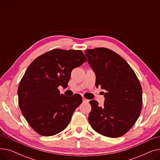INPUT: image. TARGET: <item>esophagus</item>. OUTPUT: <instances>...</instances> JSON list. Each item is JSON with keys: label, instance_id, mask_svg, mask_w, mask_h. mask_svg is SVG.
Returning a JSON list of instances; mask_svg holds the SVG:
<instances>
[{"label": "esophagus", "instance_id": "obj_1", "mask_svg": "<svg viewBox=\"0 0 160 160\" xmlns=\"http://www.w3.org/2000/svg\"><path fill=\"white\" fill-rule=\"evenodd\" d=\"M82 100H83V102H89V100L88 99H86L84 97H82Z\"/></svg>", "mask_w": 160, "mask_h": 160}]
</instances>
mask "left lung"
Instances as JSON below:
<instances>
[{
  "mask_svg": "<svg viewBox=\"0 0 160 160\" xmlns=\"http://www.w3.org/2000/svg\"><path fill=\"white\" fill-rule=\"evenodd\" d=\"M88 62L96 74V87L106 91L104 106L90 100L89 122L97 133L116 138L136 123L142 104V88L136 73L118 54L106 48L86 49Z\"/></svg>",
  "mask_w": 160,
  "mask_h": 160,
  "instance_id": "1",
  "label": "left lung"
}]
</instances>
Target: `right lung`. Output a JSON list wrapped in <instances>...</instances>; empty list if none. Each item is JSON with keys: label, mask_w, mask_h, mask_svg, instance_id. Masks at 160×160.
Masks as SVG:
<instances>
[{"label": "right lung", "mask_w": 160, "mask_h": 160, "mask_svg": "<svg viewBox=\"0 0 160 160\" xmlns=\"http://www.w3.org/2000/svg\"><path fill=\"white\" fill-rule=\"evenodd\" d=\"M86 60L81 50L57 48L39 56L28 67L18 88L19 105L39 135L54 136L68 126L82 98L79 94L61 95L58 88H66L72 70Z\"/></svg>", "instance_id": "right-lung-1"}]
</instances>
